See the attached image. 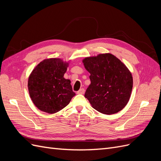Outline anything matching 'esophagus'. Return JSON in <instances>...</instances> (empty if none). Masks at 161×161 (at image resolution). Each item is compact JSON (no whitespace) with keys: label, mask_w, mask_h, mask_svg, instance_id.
I'll list each match as a JSON object with an SVG mask.
<instances>
[{"label":"esophagus","mask_w":161,"mask_h":161,"mask_svg":"<svg viewBox=\"0 0 161 161\" xmlns=\"http://www.w3.org/2000/svg\"><path fill=\"white\" fill-rule=\"evenodd\" d=\"M85 89H80L79 91H77L76 92V93L77 94H80V95H82V94H84L85 93Z\"/></svg>","instance_id":"obj_1"}]
</instances>
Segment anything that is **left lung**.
Here are the masks:
<instances>
[{"mask_svg":"<svg viewBox=\"0 0 161 161\" xmlns=\"http://www.w3.org/2000/svg\"><path fill=\"white\" fill-rule=\"evenodd\" d=\"M82 62L90 73L91 84L85 97L92 108L106 115L123 109L133 87L132 75L128 67L110 53L86 57Z\"/></svg>","mask_w":161,"mask_h":161,"instance_id":"obj_1","label":"left lung"}]
</instances>
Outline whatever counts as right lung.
Wrapping results in <instances>:
<instances>
[{
	"label": "right lung",
	"instance_id": "obj_1",
	"mask_svg": "<svg viewBox=\"0 0 161 161\" xmlns=\"http://www.w3.org/2000/svg\"><path fill=\"white\" fill-rule=\"evenodd\" d=\"M69 62L47 58L34 68L28 78V91L37 109L53 114L64 109L76 94L64 75Z\"/></svg>",
	"mask_w": 161,
	"mask_h": 161
}]
</instances>
